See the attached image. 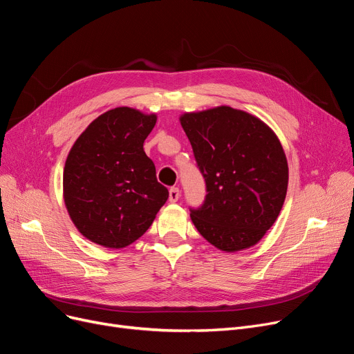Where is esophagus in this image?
Instances as JSON below:
<instances>
[{"instance_id": "obj_1", "label": "esophagus", "mask_w": 354, "mask_h": 354, "mask_svg": "<svg viewBox=\"0 0 354 354\" xmlns=\"http://www.w3.org/2000/svg\"><path fill=\"white\" fill-rule=\"evenodd\" d=\"M180 196V192H179V188L176 187H172L171 189H169V201L171 203H176L178 199Z\"/></svg>"}]
</instances>
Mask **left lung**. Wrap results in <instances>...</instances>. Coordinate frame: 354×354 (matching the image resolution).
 I'll return each instance as SVG.
<instances>
[{"mask_svg":"<svg viewBox=\"0 0 354 354\" xmlns=\"http://www.w3.org/2000/svg\"><path fill=\"white\" fill-rule=\"evenodd\" d=\"M205 179L204 204L191 220L223 252L260 241L282 209L288 162L273 130L257 117L221 105L179 118Z\"/></svg>","mask_w":354,"mask_h":354,"instance_id":"1","label":"left lung"}]
</instances>
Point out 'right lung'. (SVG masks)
I'll use <instances>...</instances> for the list:
<instances>
[{"instance_id": "right-lung-1", "label": "right lung", "mask_w": 354, "mask_h": 354, "mask_svg": "<svg viewBox=\"0 0 354 354\" xmlns=\"http://www.w3.org/2000/svg\"><path fill=\"white\" fill-rule=\"evenodd\" d=\"M156 114L118 106L95 118L73 143L64 169V199L78 232L122 249L142 237L169 191L143 149Z\"/></svg>"}]
</instances>
